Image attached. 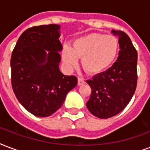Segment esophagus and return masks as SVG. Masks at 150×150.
<instances>
[{
    "instance_id": "obj_1",
    "label": "esophagus",
    "mask_w": 150,
    "mask_h": 150,
    "mask_svg": "<svg viewBox=\"0 0 150 150\" xmlns=\"http://www.w3.org/2000/svg\"><path fill=\"white\" fill-rule=\"evenodd\" d=\"M85 83V80L83 79V78H78V85L81 86Z\"/></svg>"
}]
</instances>
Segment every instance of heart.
Returning a JSON list of instances; mask_svg holds the SVG:
<instances>
[{"label": "heart", "instance_id": "heart-1", "mask_svg": "<svg viewBox=\"0 0 150 150\" xmlns=\"http://www.w3.org/2000/svg\"><path fill=\"white\" fill-rule=\"evenodd\" d=\"M120 43L113 35L91 33L78 38L72 48L64 45L62 58L64 62L72 67L81 59L82 67L88 74L96 75L105 71L112 64L118 55Z\"/></svg>", "mask_w": 150, "mask_h": 150}]
</instances>
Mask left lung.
<instances>
[{"mask_svg":"<svg viewBox=\"0 0 150 150\" xmlns=\"http://www.w3.org/2000/svg\"><path fill=\"white\" fill-rule=\"evenodd\" d=\"M119 37L120 50L117 60L104 72L94 75L86 83L91 88L88 110L100 119L117 115L130 102L137 86L138 53L127 34L112 30Z\"/></svg>","mask_w":150,"mask_h":150,"instance_id":"8db88e82","label":"left lung"}]
</instances>
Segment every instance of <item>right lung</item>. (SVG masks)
Returning <instances> with one entry per match:
<instances>
[{"instance_id": "1", "label": "right lung", "mask_w": 150, "mask_h": 150, "mask_svg": "<svg viewBox=\"0 0 150 150\" xmlns=\"http://www.w3.org/2000/svg\"><path fill=\"white\" fill-rule=\"evenodd\" d=\"M60 28V25L50 24L26 30L11 53L15 95L29 112L38 117L57 112L77 85V78L64 75L59 68V52L63 49Z\"/></svg>"}]
</instances>
